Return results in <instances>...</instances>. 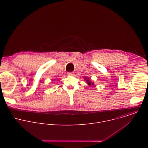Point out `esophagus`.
Here are the masks:
<instances>
[{
    "mask_svg": "<svg viewBox=\"0 0 148 148\" xmlns=\"http://www.w3.org/2000/svg\"><path fill=\"white\" fill-rule=\"evenodd\" d=\"M74 74V73L73 72H69V73H67V75H73Z\"/></svg>",
    "mask_w": 148,
    "mask_h": 148,
    "instance_id": "esophagus-1",
    "label": "esophagus"
}]
</instances>
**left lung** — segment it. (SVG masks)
Here are the masks:
<instances>
[{
	"instance_id": "obj_1",
	"label": "left lung",
	"mask_w": 148,
	"mask_h": 148,
	"mask_svg": "<svg viewBox=\"0 0 148 148\" xmlns=\"http://www.w3.org/2000/svg\"><path fill=\"white\" fill-rule=\"evenodd\" d=\"M86 78V77H85ZM85 79L86 80V81H87V84L88 86H91V85H92V86H94V82H91V80L88 78H85Z\"/></svg>"
}]
</instances>
